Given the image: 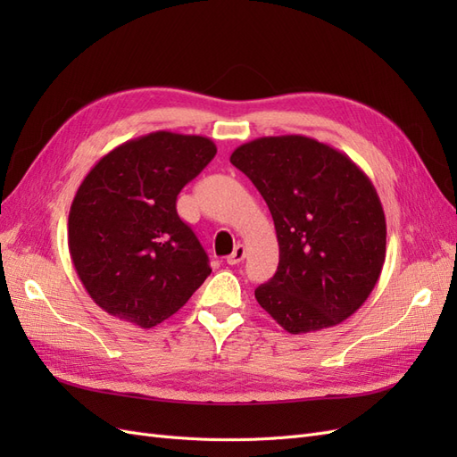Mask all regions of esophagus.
<instances>
[{
	"mask_svg": "<svg viewBox=\"0 0 457 457\" xmlns=\"http://www.w3.org/2000/svg\"><path fill=\"white\" fill-rule=\"evenodd\" d=\"M245 257V247L242 244H238L237 247H234V252L227 257V262L228 265H238V262H242Z\"/></svg>",
	"mask_w": 457,
	"mask_h": 457,
	"instance_id": "obj_1",
	"label": "esophagus"
}]
</instances>
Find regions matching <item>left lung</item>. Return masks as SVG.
Instances as JSON below:
<instances>
[{
    "label": "left lung",
    "mask_w": 457,
    "mask_h": 457,
    "mask_svg": "<svg viewBox=\"0 0 457 457\" xmlns=\"http://www.w3.org/2000/svg\"><path fill=\"white\" fill-rule=\"evenodd\" d=\"M230 163L265 198L278 238V270L255 289L259 305L295 336L347 320L385 262V213L368 175L305 135L259 137Z\"/></svg>",
    "instance_id": "obj_1"
}]
</instances>
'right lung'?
<instances>
[{
    "label": "right lung",
    "instance_id": "obj_1",
    "mask_svg": "<svg viewBox=\"0 0 457 457\" xmlns=\"http://www.w3.org/2000/svg\"><path fill=\"white\" fill-rule=\"evenodd\" d=\"M215 154L207 137L154 131L110 150L86 175L68 213V250L103 311L146 329L210 276V259L175 202Z\"/></svg>",
    "mask_w": 457,
    "mask_h": 457
}]
</instances>
